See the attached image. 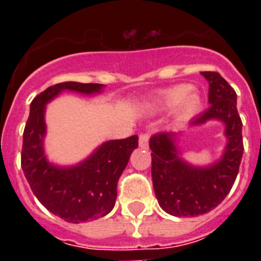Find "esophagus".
Listing matches in <instances>:
<instances>
[{
	"label": "esophagus",
	"instance_id": "1",
	"mask_svg": "<svg viewBox=\"0 0 261 261\" xmlns=\"http://www.w3.org/2000/svg\"><path fill=\"white\" fill-rule=\"evenodd\" d=\"M139 147H142V149H147L149 146V135L147 134H141L139 135Z\"/></svg>",
	"mask_w": 261,
	"mask_h": 261
}]
</instances>
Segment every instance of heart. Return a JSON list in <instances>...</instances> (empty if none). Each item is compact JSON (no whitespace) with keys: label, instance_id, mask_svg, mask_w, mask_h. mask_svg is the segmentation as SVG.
<instances>
[{"label":"heart","instance_id":"heart-1","mask_svg":"<svg viewBox=\"0 0 261 261\" xmlns=\"http://www.w3.org/2000/svg\"><path fill=\"white\" fill-rule=\"evenodd\" d=\"M147 107L149 110L155 112L173 110L177 107L176 112L178 118L188 119L199 112L202 107V98L199 93L192 92V85L178 84L160 92L155 97L147 102Z\"/></svg>","mask_w":261,"mask_h":261}]
</instances>
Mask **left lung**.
<instances>
[{
    "mask_svg": "<svg viewBox=\"0 0 261 261\" xmlns=\"http://www.w3.org/2000/svg\"><path fill=\"white\" fill-rule=\"evenodd\" d=\"M200 74L208 83L210 107L192 119L190 127L210 120L223 123L226 146L221 159L204 167L187 163L178 150V133L173 131L155 134L149 141L155 198L161 208L174 217H196L218 206L230 192L243 159V122L237 112L234 89L219 73Z\"/></svg>",
    "mask_w": 261,
    "mask_h": 261,
    "instance_id": "left-lung-1",
    "label": "left lung"
}]
</instances>
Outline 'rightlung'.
<instances>
[{
    "label": "right lung",
    "mask_w": 261,
    "mask_h": 261,
    "mask_svg": "<svg viewBox=\"0 0 261 261\" xmlns=\"http://www.w3.org/2000/svg\"><path fill=\"white\" fill-rule=\"evenodd\" d=\"M104 87L73 81L57 84L38 94L30 106L22 134V172L39 202L66 222L98 219L114 208L118 180L131 153L138 147V135L107 141L75 165H57L48 161L44 151L46 107L63 90L93 96L101 93Z\"/></svg>",
    "instance_id": "right-lung-1"
}]
</instances>
